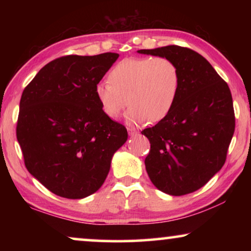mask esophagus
Returning a JSON list of instances; mask_svg holds the SVG:
<instances>
[{
    "instance_id": "34e87169",
    "label": "esophagus",
    "mask_w": 251,
    "mask_h": 251,
    "mask_svg": "<svg viewBox=\"0 0 251 251\" xmlns=\"http://www.w3.org/2000/svg\"><path fill=\"white\" fill-rule=\"evenodd\" d=\"M128 132H129L130 136H135V135H137V133H138V130H137L136 128H132V126H129Z\"/></svg>"
}]
</instances>
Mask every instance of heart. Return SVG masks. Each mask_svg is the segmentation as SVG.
<instances>
[{
  "label": "heart",
  "instance_id": "1",
  "mask_svg": "<svg viewBox=\"0 0 251 251\" xmlns=\"http://www.w3.org/2000/svg\"><path fill=\"white\" fill-rule=\"evenodd\" d=\"M108 82L95 87V97L106 116L115 119L130 105L128 125L159 122L173 111L180 90V72L167 57H131L119 61Z\"/></svg>",
  "mask_w": 251,
  "mask_h": 251
}]
</instances>
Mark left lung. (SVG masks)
I'll return each mask as SVG.
<instances>
[{"label": "left lung", "mask_w": 251, "mask_h": 251, "mask_svg": "<svg viewBox=\"0 0 251 251\" xmlns=\"http://www.w3.org/2000/svg\"><path fill=\"white\" fill-rule=\"evenodd\" d=\"M137 52L169 58L180 72V90L173 111L142 131L151 143L146 171L163 193H192L225 163L235 129L231 91L210 63L188 48L167 46Z\"/></svg>", "instance_id": "obj_1"}]
</instances>
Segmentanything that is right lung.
<instances>
[{"label":"right lung","mask_w":251,"mask_h":251,"mask_svg":"<svg viewBox=\"0 0 251 251\" xmlns=\"http://www.w3.org/2000/svg\"><path fill=\"white\" fill-rule=\"evenodd\" d=\"M118 58L113 52L60 57L23 91L17 139L25 166L61 198L97 192L128 139L126 126L106 116L95 97V87Z\"/></svg>","instance_id":"1"}]
</instances>
